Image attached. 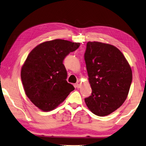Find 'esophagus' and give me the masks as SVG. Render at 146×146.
<instances>
[{
    "instance_id": "1",
    "label": "esophagus",
    "mask_w": 146,
    "mask_h": 146,
    "mask_svg": "<svg viewBox=\"0 0 146 146\" xmlns=\"http://www.w3.org/2000/svg\"><path fill=\"white\" fill-rule=\"evenodd\" d=\"M80 86H81V83H80V82H79V81L77 82V83H76V87H77L78 88H80Z\"/></svg>"
}]
</instances>
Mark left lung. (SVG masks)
<instances>
[{"label": "left lung", "mask_w": 146, "mask_h": 146, "mask_svg": "<svg viewBox=\"0 0 146 146\" xmlns=\"http://www.w3.org/2000/svg\"><path fill=\"white\" fill-rule=\"evenodd\" d=\"M84 56L92 88L85 103L96 115H109L127 98L132 79L131 68L120 50L108 43L88 42Z\"/></svg>", "instance_id": "obj_1"}]
</instances>
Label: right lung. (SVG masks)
Returning a JSON list of instances; mask_svg holds the SVG:
<instances>
[{
    "label": "right lung",
    "instance_id": "obj_1",
    "mask_svg": "<svg viewBox=\"0 0 146 146\" xmlns=\"http://www.w3.org/2000/svg\"><path fill=\"white\" fill-rule=\"evenodd\" d=\"M79 46V42L55 39L38 45L27 56L21 67L22 83L27 97L40 110L55 109L74 90L66 80L62 62Z\"/></svg>",
    "mask_w": 146,
    "mask_h": 146
}]
</instances>
